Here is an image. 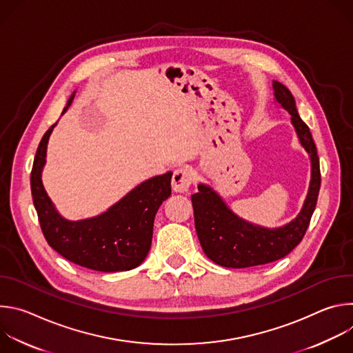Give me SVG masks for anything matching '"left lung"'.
Returning <instances> with one entry per match:
<instances>
[{"mask_svg": "<svg viewBox=\"0 0 353 353\" xmlns=\"http://www.w3.org/2000/svg\"><path fill=\"white\" fill-rule=\"evenodd\" d=\"M74 97L75 92L70 96L61 116L68 110ZM57 123L43 135L30 173L33 204L47 243L67 260L89 270L119 272L137 268L146 257L155 215L172 194L173 173L166 172L139 183L100 215L70 221L59 212L41 180L48 138Z\"/></svg>", "mask_w": 353, "mask_h": 353, "instance_id": "left-lung-1", "label": "left lung"}]
</instances>
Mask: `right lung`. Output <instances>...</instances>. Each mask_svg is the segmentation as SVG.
Returning a JSON list of instances; mask_svg holds the SVG:
<instances>
[{
    "label": "right lung",
    "mask_w": 353,
    "mask_h": 353,
    "mask_svg": "<svg viewBox=\"0 0 353 353\" xmlns=\"http://www.w3.org/2000/svg\"><path fill=\"white\" fill-rule=\"evenodd\" d=\"M275 102L290 114L292 125L300 145L309 154L312 179L309 192L297 218L290 223L270 229L239 218L223 198L208 184L199 183L198 192L191 195L198 239L205 254L226 268H247L283 259L303 239L314 212L321 184L320 161L310 128L300 119L289 89L272 82Z\"/></svg>",
    "instance_id": "right-lung-1"
}]
</instances>
